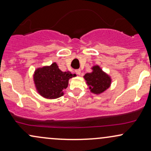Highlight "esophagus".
Segmentation results:
<instances>
[{
  "label": "esophagus",
  "mask_w": 151,
  "mask_h": 151,
  "mask_svg": "<svg viewBox=\"0 0 151 151\" xmlns=\"http://www.w3.org/2000/svg\"><path fill=\"white\" fill-rule=\"evenodd\" d=\"M75 72H76V74H78V75H80V74H81V70H80V69H79V70H77L75 71Z\"/></svg>",
  "instance_id": "obj_1"
}]
</instances>
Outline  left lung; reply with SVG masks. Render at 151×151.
<instances>
[{
  "mask_svg": "<svg viewBox=\"0 0 151 151\" xmlns=\"http://www.w3.org/2000/svg\"><path fill=\"white\" fill-rule=\"evenodd\" d=\"M91 70V72L86 73L83 76L90 91L96 95L104 93L110 87L112 83L111 77L99 65H94Z\"/></svg>",
  "mask_w": 151,
  "mask_h": 151,
  "instance_id": "left-lung-1",
  "label": "left lung"
}]
</instances>
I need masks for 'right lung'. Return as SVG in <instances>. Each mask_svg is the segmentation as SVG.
Segmentation results:
<instances>
[{
	"label": "right lung",
	"mask_w": 151,
	"mask_h": 151,
	"mask_svg": "<svg viewBox=\"0 0 151 151\" xmlns=\"http://www.w3.org/2000/svg\"><path fill=\"white\" fill-rule=\"evenodd\" d=\"M70 72H62L56 63L49 66L36 69L33 74L34 83L37 93L47 99H55L64 95L69 79L76 77Z\"/></svg>",
	"instance_id": "1"
}]
</instances>
